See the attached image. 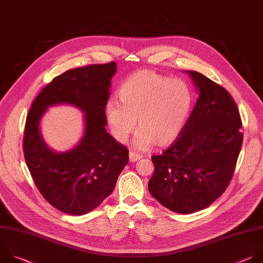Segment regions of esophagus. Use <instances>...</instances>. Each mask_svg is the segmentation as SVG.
<instances>
[{
    "instance_id": "34e87169",
    "label": "esophagus",
    "mask_w": 263,
    "mask_h": 263,
    "mask_svg": "<svg viewBox=\"0 0 263 263\" xmlns=\"http://www.w3.org/2000/svg\"><path fill=\"white\" fill-rule=\"evenodd\" d=\"M141 158H142V156H140V155H138V154H136V153H134L132 151L129 153V160H130V162H135V161H137V160H139Z\"/></svg>"
}]
</instances>
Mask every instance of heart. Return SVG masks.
<instances>
[{"label": "heart", "mask_w": 263, "mask_h": 263, "mask_svg": "<svg viewBox=\"0 0 263 263\" xmlns=\"http://www.w3.org/2000/svg\"><path fill=\"white\" fill-rule=\"evenodd\" d=\"M117 101L105 106L112 137L123 143L138 127L133 144L147 149L155 143L166 146L181 134L192 107V93L182 79L167 78L152 70L129 75L120 85Z\"/></svg>", "instance_id": "b5f03b06"}]
</instances>
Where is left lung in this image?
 I'll list each match as a JSON object with an SVG mask.
<instances>
[{
  "mask_svg": "<svg viewBox=\"0 0 263 263\" xmlns=\"http://www.w3.org/2000/svg\"><path fill=\"white\" fill-rule=\"evenodd\" d=\"M199 97L181 134L161 155L148 182L152 196L168 210L191 214L203 210L228 187L242 144L236 103L223 86L196 71Z\"/></svg>",
  "mask_w": 263,
  "mask_h": 263,
  "instance_id": "1",
  "label": "left lung"
}]
</instances>
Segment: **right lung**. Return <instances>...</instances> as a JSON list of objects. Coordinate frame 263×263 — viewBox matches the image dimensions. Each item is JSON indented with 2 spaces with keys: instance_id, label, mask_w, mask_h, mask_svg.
<instances>
[{
  "instance_id": "add662e5",
  "label": "right lung",
  "mask_w": 263,
  "mask_h": 263,
  "mask_svg": "<svg viewBox=\"0 0 263 263\" xmlns=\"http://www.w3.org/2000/svg\"><path fill=\"white\" fill-rule=\"evenodd\" d=\"M117 64H93L70 69L54 77L39 93L29 110L24 133V154L33 181L44 199L59 211L81 216L99 206L114 191L129 161V151L105 126ZM72 104L85 112V133L72 150L55 153L45 144L40 120L47 107Z\"/></svg>"
}]
</instances>
